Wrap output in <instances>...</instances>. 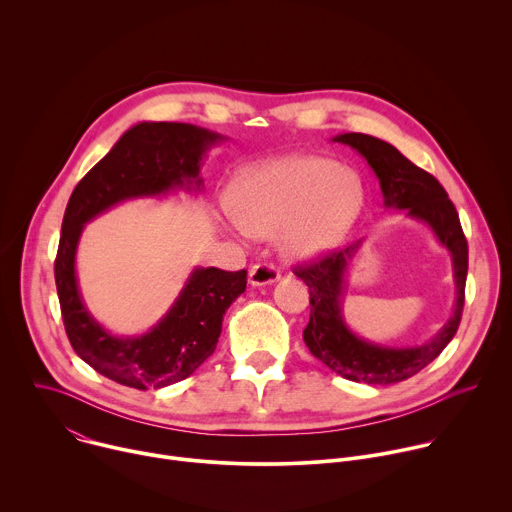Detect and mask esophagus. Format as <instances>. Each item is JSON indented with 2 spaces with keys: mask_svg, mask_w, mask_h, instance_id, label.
<instances>
[{
  "mask_svg": "<svg viewBox=\"0 0 512 512\" xmlns=\"http://www.w3.org/2000/svg\"><path fill=\"white\" fill-rule=\"evenodd\" d=\"M277 279H279V271H277L275 267H271V265L261 263V265H253V267L249 269V283H251L253 287L271 285V283H275Z\"/></svg>",
  "mask_w": 512,
  "mask_h": 512,
  "instance_id": "esophagus-1",
  "label": "esophagus"
}]
</instances>
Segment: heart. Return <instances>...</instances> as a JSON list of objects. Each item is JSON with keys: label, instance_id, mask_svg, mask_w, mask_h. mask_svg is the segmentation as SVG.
<instances>
[{"label": "heart", "instance_id": "b5f03b06", "mask_svg": "<svg viewBox=\"0 0 512 512\" xmlns=\"http://www.w3.org/2000/svg\"><path fill=\"white\" fill-rule=\"evenodd\" d=\"M364 182L330 158L296 154L243 170L229 188L227 227L241 237L277 233L291 261L336 251L364 206Z\"/></svg>", "mask_w": 512, "mask_h": 512}]
</instances>
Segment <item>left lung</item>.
Returning <instances> with one entry per match:
<instances>
[{"label": "left lung", "mask_w": 512, "mask_h": 512, "mask_svg": "<svg viewBox=\"0 0 512 512\" xmlns=\"http://www.w3.org/2000/svg\"><path fill=\"white\" fill-rule=\"evenodd\" d=\"M332 141L350 145L367 160L379 180L383 206L387 210H403L405 218L423 223L452 257L456 291L452 314L429 340L415 346L371 342L358 336L344 318L342 300L348 271L364 239L296 271L310 287V322L304 330V342L310 352L348 381L385 387L417 375L433 358L440 356L454 338L464 310L468 243L456 206L444 186L409 162L391 143L364 133H340L332 137Z\"/></svg>", "instance_id": "left-lung-1"}]
</instances>
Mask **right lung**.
Masks as SVG:
<instances>
[{
    "mask_svg": "<svg viewBox=\"0 0 512 512\" xmlns=\"http://www.w3.org/2000/svg\"><path fill=\"white\" fill-rule=\"evenodd\" d=\"M225 139L192 123L141 121L70 194L54 261L64 328L89 367L119 385L145 391L190 377L214 352L225 312L247 287V271L194 267L158 324L143 334H113L97 322L81 294L77 251L85 225L127 200L202 192L204 158Z\"/></svg>",
    "mask_w": 512,
    "mask_h": 512,
    "instance_id": "obj_1",
    "label": "right lung"
}]
</instances>
